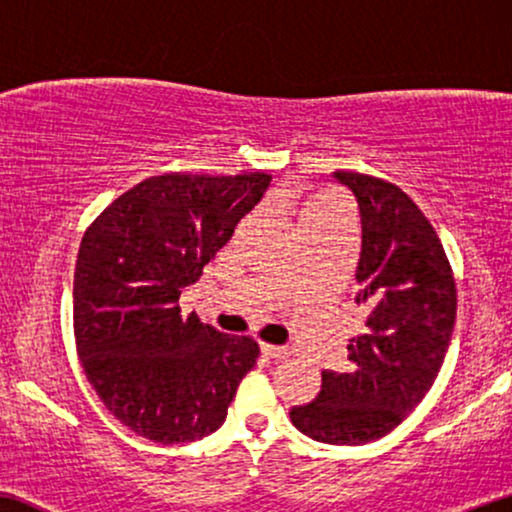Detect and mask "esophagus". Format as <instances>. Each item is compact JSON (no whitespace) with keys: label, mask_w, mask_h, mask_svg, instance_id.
I'll return each instance as SVG.
<instances>
[{"label":"esophagus","mask_w":512,"mask_h":512,"mask_svg":"<svg viewBox=\"0 0 512 512\" xmlns=\"http://www.w3.org/2000/svg\"><path fill=\"white\" fill-rule=\"evenodd\" d=\"M259 349H262V354L264 356H269V358H276V361H282V358H287L289 356V352L285 347H276V345H259Z\"/></svg>","instance_id":"esophagus-1"}]
</instances>
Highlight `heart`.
Instances as JSON below:
<instances>
[{"label":"heart","mask_w":512,"mask_h":512,"mask_svg":"<svg viewBox=\"0 0 512 512\" xmlns=\"http://www.w3.org/2000/svg\"><path fill=\"white\" fill-rule=\"evenodd\" d=\"M324 204H329V202H315V204H310V207L305 209V211H312V209H317V207H324Z\"/></svg>","instance_id":"obj_1"}]
</instances>
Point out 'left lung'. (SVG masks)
Returning a JSON list of instances; mask_svg holds the SVG:
<instances>
[{
	"label": "left lung",
	"mask_w": 512,
	"mask_h": 512,
	"mask_svg": "<svg viewBox=\"0 0 512 512\" xmlns=\"http://www.w3.org/2000/svg\"><path fill=\"white\" fill-rule=\"evenodd\" d=\"M333 179L358 207L354 301L368 317L349 340L347 370H322V391L289 418L322 444L358 446L395 430L432 388L451 345L457 292L437 232L407 193L358 172Z\"/></svg>",
	"instance_id": "left-lung-1"
}]
</instances>
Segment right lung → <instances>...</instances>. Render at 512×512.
Listing matches in <instances>:
<instances>
[{"instance_id": "1", "label": "right lung", "mask_w": 512, "mask_h": 512, "mask_svg": "<svg viewBox=\"0 0 512 512\" xmlns=\"http://www.w3.org/2000/svg\"><path fill=\"white\" fill-rule=\"evenodd\" d=\"M264 172L163 174L117 197L82 236L73 329L89 384L110 414L156 444L216 432L255 340L183 317L181 289L200 280L236 225L262 200Z\"/></svg>"}]
</instances>
